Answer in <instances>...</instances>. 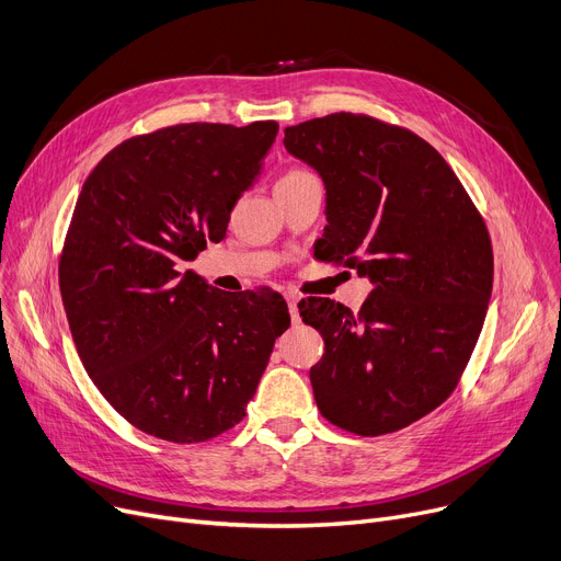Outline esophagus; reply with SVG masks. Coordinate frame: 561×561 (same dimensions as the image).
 Wrapping results in <instances>:
<instances>
[{
    "instance_id": "1",
    "label": "esophagus",
    "mask_w": 561,
    "mask_h": 561,
    "mask_svg": "<svg viewBox=\"0 0 561 561\" xmlns=\"http://www.w3.org/2000/svg\"><path fill=\"white\" fill-rule=\"evenodd\" d=\"M284 298H286V302H288V311H290V320L293 322H300V311H298V293H293V290H286L284 293Z\"/></svg>"
}]
</instances>
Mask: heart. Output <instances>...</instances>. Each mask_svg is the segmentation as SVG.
<instances>
[{
	"label": "heart",
	"mask_w": 561,
	"mask_h": 561,
	"mask_svg": "<svg viewBox=\"0 0 561 561\" xmlns=\"http://www.w3.org/2000/svg\"><path fill=\"white\" fill-rule=\"evenodd\" d=\"M307 176H311V172H307V170H302V168H288V170L279 176V182H277V186H275V188L290 186V184H298V182L307 180Z\"/></svg>",
	"instance_id": "obj_1"
}]
</instances>
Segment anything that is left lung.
<instances>
[{"label":"left lung","mask_w":561,"mask_h":561,"mask_svg":"<svg viewBox=\"0 0 561 561\" xmlns=\"http://www.w3.org/2000/svg\"><path fill=\"white\" fill-rule=\"evenodd\" d=\"M284 147L328 188L318 254L373 284L357 313L298 305L325 341L309 370L318 411L359 436L398 432L450 398L473 355L493 284L489 229L446 159L404 127L339 111L286 127Z\"/></svg>","instance_id":"left-lung-1"}]
</instances>
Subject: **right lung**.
<instances>
[{
	"label": "right lung",
	"instance_id": "right-lung-1",
	"mask_svg": "<svg viewBox=\"0 0 561 561\" xmlns=\"http://www.w3.org/2000/svg\"><path fill=\"white\" fill-rule=\"evenodd\" d=\"M279 125L182 123L115 145L88 174L58 259L83 368L145 434L202 444L241 423L290 316L279 293L180 273L256 180Z\"/></svg>",
	"mask_w": 561,
	"mask_h": 561
}]
</instances>
